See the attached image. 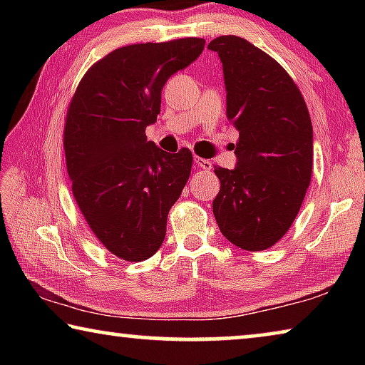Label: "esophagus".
<instances>
[{"instance_id":"1","label":"esophagus","mask_w":365,"mask_h":365,"mask_svg":"<svg viewBox=\"0 0 365 365\" xmlns=\"http://www.w3.org/2000/svg\"><path fill=\"white\" fill-rule=\"evenodd\" d=\"M195 163H196V165L200 169H202V170H211L212 169V163L209 159H205V158H195Z\"/></svg>"}]
</instances>
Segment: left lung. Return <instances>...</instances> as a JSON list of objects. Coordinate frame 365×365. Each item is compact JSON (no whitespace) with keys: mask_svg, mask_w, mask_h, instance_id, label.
I'll return each instance as SVG.
<instances>
[{"mask_svg":"<svg viewBox=\"0 0 365 365\" xmlns=\"http://www.w3.org/2000/svg\"><path fill=\"white\" fill-rule=\"evenodd\" d=\"M227 119L240 137L235 169L215 168L212 211L228 242L246 251L274 246L299 212L312 175V123L288 72L242 36H217Z\"/></svg>","mask_w":365,"mask_h":365,"instance_id":"1","label":"left lung"}]
</instances>
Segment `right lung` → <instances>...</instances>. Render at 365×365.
<instances>
[{
  "mask_svg": "<svg viewBox=\"0 0 365 365\" xmlns=\"http://www.w3.org/2000/svg\"><path fill=\"white\" fill-rule=\"evenodd\" d=\"M202 38L114 49L86 71L66 115L64 151L72 193L109 252L141 262L165 238L168 215L188 182V148L165 153L146 140L160 91L205 49Z\"/></svg>",
  "mask_w": 365,
  "mask_h": 365,
  "instance_id": "1",
  "label": "right lung"
}]
</instances>
